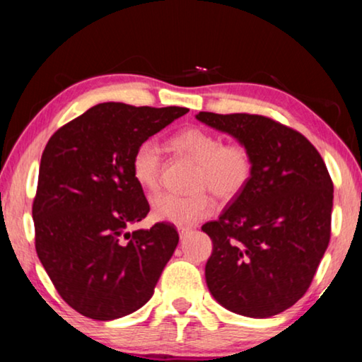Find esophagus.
<instances>
[{"label": "esophagus", "instance_id": "1", "mask_svg": "<svg viewBox=\"0 0 362 362\" xmlns=\"http://www.w3.org/2000/svg\"><path fill=\"white\" fill-rule=\"evenodd\" d=\"M177 232H180L181 239H185V237L191 232V229H189V227H177Z\"/></svg>", "mask_w": 362, "mask_h": 362}]
</instances>
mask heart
<instances>
[{
  "label": "heart",
  "instance_id": "obj_1",
  "mask_svg": "<svg viewBox=\"0 0 362 362\" xmlns=\"http://www.w3.org/2000/svg\"><path fill=\"white\" fill-rule=\"evenodd\" d=\"M171 146L197 165L189 196L161 192L151 199L153 217L180 227L192 226L214 212V201L206 191L222 201H230L249 186L254 175V156L244 143L224 140L204 128L191 127L171 138ZM133 180L146 191L160 186L161 155L155 141L146 140L132 158Z\"/></svg>",
  "mask_w": 362,
  "mask_h": 362
}]
</instances>
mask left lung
I'll use <instances>...</instances> for the list:
<instances>
[{
    "label": "left lung",
    "mask_w": 362,
    "mask_h": 362,
    "mask_svg": "<svg viewBox=\"0 0 362 362\" xmlns=\"http://www.w3.org/2000/svg\"><path fill=\"white\" fill-rule=\"evenodd\" d=\"M252 151L254 175L217 221L206 284L217 303L249 318H270L306 293L331 237L333 181L323 158L293 128L269 117L199 112Z\"/></svg>",
    "instance_id": "obj_1"
}]
</instances>
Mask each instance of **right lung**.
<instances>
[{"instance_id":"1","label":"right lung","mask_w":362,"mask_h":362,"mask_svg":"<svg viewBox=\"0 0 362 362\" xmlns=\"http://www.w3.org/2000/svg\"><path fill=\"white\" fill-rule=\"evenodd\" d=\"M187 112L98 103L44 148L33 202L36 252L57 293L87 318L110 321L141 308L176 249L180 235L168 222L128 230L150 212L132 158Z\"/></svg>"}]
</instances>
